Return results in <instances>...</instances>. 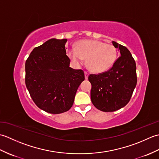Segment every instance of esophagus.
Segmentation results:
<instances>
[{
    "label": "esophagus",
    "mask_w": 159,
    "mask_h": 159,
    "mask_svg": "<svg viewBox=\"0 0 159 159\" xmlns=\"http://www.w3.org/2000/svg\"><path fill=\"white\" fill-rule=\"evenodd\" d=\"M88 76H89V74H88V72H85V79H88Z\"/></svg>",
    "instance_id": "esophagus-1"
}]
</instances>
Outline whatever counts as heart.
<instances>
[{
	"label": "heart",
	"mask_w": 159,
	"mask_h": 159,
	"mask_svg": "<svg viewBox=\"0 0 159 159\" xmlns=\"http://www.w3.org/2000/svg\"><path fill=\"white\" fill-rule=\"evenodd\" d=\"M67 54L76 65L81 64L87 59V66L90 70L102 73L109 70L116 62L117 50L111 43L87 39L78 42L76 48H70Z\"/></svg>",
	"instance_id": "heart-1"
}]
</instances>
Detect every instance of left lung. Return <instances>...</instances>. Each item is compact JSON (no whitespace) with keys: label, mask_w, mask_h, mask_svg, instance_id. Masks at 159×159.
<instances>
[{"label":"left lung","mask_w":159,"mask_h":159,"mask_svg":"<svg viewBox=\"0 0 159 159\" xmlns=\"http://www.w3.org/2000/svg\"><path fill=\"white\" fill-rule=\"evenodd\" d=\"M112 43L119 49L121 56L107 72L88 76L92 84V102L104 112H113L126 106L137 82L136 63L131 53L125 46L116 42Z\"/></svg>","instance_id":"obj_1"}]
</instances>
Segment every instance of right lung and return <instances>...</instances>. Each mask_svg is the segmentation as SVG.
<instances>
[{
  "mask_svg": "<svg viewBox=\"0 0 159 159\" xmlns=\"http://www.w3.org/2000/svg\"><path fill=\"white\" fill-rule=\"evenodd\" d=\"M66 42V39H50L33 49L25 63V83L30 96L39 109L52 114L70 109L85 80L83 70L69 66Z\"/></svg>",
  "mask_w": 159,
  "mask_h": 159,
  "instance_id": "add662e5",
  "label": "right lung"
}]
</instances>
